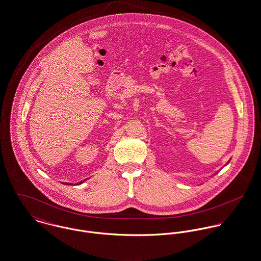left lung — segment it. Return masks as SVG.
Instances as JSON below:
<instances>
[{"mask_svg":"<svg viewBox=\"0 0 261 261\" xmlns=\"http://www.w3.org/2000/svg\"><path fill=\"white\" fill-rule=\"evenodd\" d=\"M228 163H229V161H228V162H227V163H226V164H225V165H227V164H228Z\"/></svg>","mask_w":261,"mask_h":261,"instance_id":"1","label":"left lung"}]
</instances>
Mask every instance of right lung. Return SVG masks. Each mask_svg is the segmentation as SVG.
Masks as SVG:
<instances>
[{"mask_svg": "<svg viewBox=\"0 0 261 261\" xmlns=\"http://www.w3.org/2000/svg\"><path fill=\"white\" fill-rule=\"evenodd\" d=\"M87 179H85V180H83V181H80V182H78V183H76V184H73V185H80V184H82L84 181H86ZM63 184H65V185H72V183H66V182H64Z\"/></svg>", "mask_w": 261, "mask_h": 261, "instance_id": "obj_1", "label": "right lung"}]
</instances>
